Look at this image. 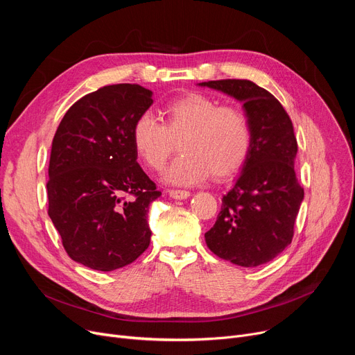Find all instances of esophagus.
Instances as JSON below:
<instances>
[{
    "label": "esophagus",
    "mask_w": 355,
    "mask_h": 355,
    "mask_svg": "<svg viewBox=\"0 0 355 355\" xmlns=\"http://www.w3.org/2000/svg\"><path fill=\"white\" fill-rule=\"evenodd\" d=\"M170 196L175 200H184V198H189L190 197V191H185V190H170Z\"/></svg>",
    "instance_id": "obj_1"
}]
</instances>
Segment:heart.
Instances as JSON below:
<instances>
[{
	"instance_id": "1",
	"label": "heart",
	"mask_w": 355,
	"mask_h": 355,
	"mask_svg": "<svg viewBox=\"0 0 355 355\" xmlns=\"http://www.w3.org/2000/svg\"><path fill=\"white\" fill-rule=\"evenodd\" d=\"M164 123L145 112L132 126V145L139 159L161 170L174 153L181 154L164 173V180L191 185L213 175L226 178L246 162L252 148V125L243 110L202 93H189L168 102Z\"/></svg>"
}]
</instances>
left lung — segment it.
<instances>
[{
    "instance_id": "left-lung-1",
    "label": "left lung",
    "mask_w": 355,
    "mask_h": 355,
    "mask_svg": "<svg viewBox=\"0 0 355 355\" xmlns=\"http://www.w3.org/2000/svg\"><path fill=\"white\" fill-rule=\"evenodd\" d=\"M243 103L252 148L233 189L221 198L214 226L204 234L220 259L243 266L265 265L291 245L304 200L296 180L297 144L286 110L272 93L250 80L198 83Z\"/></svg>"
}]
</instances>
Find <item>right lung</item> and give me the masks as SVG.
<instances>
[{
  "label": "right lung",
  "instance_id": "add662e5",
  "mask_svg": "<svg viewBox=\"0 0 355 355\" xmlns=\"http://www.w3.org/2000/svg\"><path fill=\"white\" fill-rule=\"evenodd\" d=\"M139 85H110L66 112L49 164V216L74 262L110 272L149 246V204L161 196L137 162L132 126L153 105Z\"/></svg>",
  "mask_w": 355,
  "mask_h": 355
}]
</instances>
